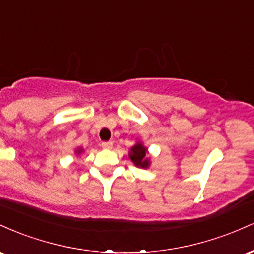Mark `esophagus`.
Instances as JSON below:
<instances>
[{
    "instance_id": "34e87169",
    "label": "esophagus",
    "mask_w": 254,
    "mask_h": 254,
    "mask_svg": "<svg viewBox=\"0 0 254 254\" xmlns=\"http://www.w3.org/2000/svg\"><path fill=\"white\" fill-rule=\"evenodd\" d=\"M101 147H103L104 149H112L113 143L112 142H103V143H101Z\"/></svg>"
}]
</instances>
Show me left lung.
Instances as JSON below:
<instances>
[{
	"instance_id": "obj_1",
	"label": "left lung",
	"mask_w": 254,
	"mask_h": 254,
	"mask_svg": "<svg viewBox=\"0 0 254 254\" xmlns=\"http://www.w3.org/2000/svg\"><path fill=\"white\" fill-rule=\"evenodd\" d=\"M129 159L136 167L143 168V170H147V168L150 167L151 159L149 156V151H148V148L141 141H137L130 148Z\"/></svg>"
}]
</instances>
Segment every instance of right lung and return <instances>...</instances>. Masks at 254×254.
Here are the masks:
<instances>
[{
	"label": "right lung",
	"mask_w": 254,
	"mask_h": 254,
	"mask_svg": "<svg viewBox=\"0 0 254 254\" xmlns=\"http://www.w3.org/2000/svg\"><path fill=\"white\" fill-rule=\"evenodd\" d=\"M83 151H84V150H83V148H82V147H77L76 149H75V155H76V156L81 155V154H82Z\"/></svg>",
	"instance_id": "obj_1"
}]
</instances>
